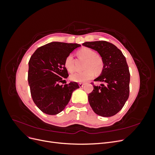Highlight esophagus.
Wrapping results in <instances>:
<instances>
[{
	"label": "esophagus",
	"instance_id": "1",
	"mask_svg": "<svg viewBox=\"0 0 155 155\" xmlns=\"http://www.w3.org/2000/svg\"><path fill=\"white\" fill-rule=\"evenodd\" d=\"M84 85H85V84H83V83H79V87H80V88L83 87Z\"/></svg>",
	"mask_w": 155,
	"mask_h": 155
}]
</instances>
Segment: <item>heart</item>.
<instances>
[{
    "label": "heart",
    "mask_w": 155,
    "mask_h": 155,
    "mask_svg": "<svg viewBox=\"0 0 155 155\" xmlns=\"http://www.w3.org/2000/svg\"><path fill=\"white\" fill-rule=\"evenodd\" d=\"M79 58L85 59L83 72L75 73L70 76V79L77 83H85L94 77V72L100 74L104 68V61L100 55L96 54L94 50L88 48H82L78 51ZM64 67L68 72L74 70L73 56L70 54L64 60Z\"/></svg>",
    "instance_id": "1"
}]
</instances>
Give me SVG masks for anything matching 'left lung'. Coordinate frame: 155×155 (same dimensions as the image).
Wrapping results in <instances>:
<instances>
[{"instance_id":"obj_1","label":"left lung","mask_w":155,"mask_h":155,"mask_svg":"<svg viewBox=\"0 0 155 155\" xmlns=\"http://www.w3.org/2000/svg\"><path fill=\"white\" fill-rule=\"evenodd\" d=\"M83 45L97 51L104 61V68L94 81L88 99L97 115L110 117L122 109L129 96L130 73L125 56L116 46L107 41L85 42Z\"/></svg>"}]
</instances>
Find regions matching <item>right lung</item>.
I'll return each instance as SVG.
<instances>
[{"mask_svg": "<svg viewBox=\"0 0 155 155\" xmlns=\"http://www.w3.org/2000/svg\"><path fill=\"white\" fill-rule=\"evenodd\" d=\"M76 43L51 42L37 48L28 63V80L32 99L44 113L55 115L64 109L72 92L79 88L76 82L60 85L68 78L64 60L76 48Z\"/></svg>", "mask_w": 155, "mask_h": 155, "instance_id": "1", "label": "right lung"}]
</instances>
